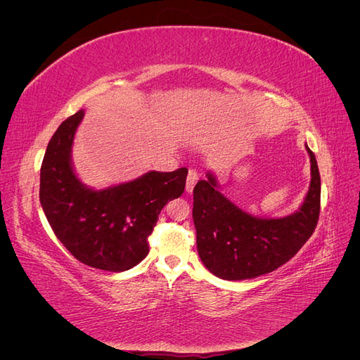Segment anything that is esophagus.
<instances>
[{
  "mask_svg": "<svg viewBox=\"0 0 360 360\" xmlns=\"http://www.w3.org/2000/svg\"><path fill=\"white\" fill-rule=\"evenodd\" d=\"M197 181H198V172L195 169H191L188 174V179H186V192H192Z\"/></svg>",
  "mask_w": 360,
  "mask_h": 360,
  "instance_id": "esophagus-1",
  "label": "esophagus"
}]
</instances>
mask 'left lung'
<instances>
[{"instance_id":"obj_1","label":"left lung","mask_w":360,"mask_h":360,"mask_svg":"<svg viewBox=\"0 0 360 360\" xmlns=\"http://www.w3.org/2000/svg\"><path fill=\"white\" fill-rule=\"evenodd\" d=\"M309 191L297 212L284 217H258L243 212L217 189L212 172L193 188L192 217L202 264L226 281L270 274L299 252L312 236L320 216L321 180L315 155Z\"/></svg>"}]
</instances>
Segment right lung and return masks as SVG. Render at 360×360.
Listing matches in <instances>:
<instances>
[{
    "instance_id": "add662e5",
    "label": "right lung",
    "mask_w": 360,
    "mask_h": 360,
    "mask_svg": "<svg viewBox=\"0 0 360 360\" xmlns=\"http://www.w3.org/2000/svg\"><path fill=\"white\" fill-rule=\"evenodd\" d=\"M84 111L70 115L52 135L40 168V204L58 240L81 263L124 271L148 254L160 210L179 198L186 168L148 171L132 181L96 191L76 177L72 146Z\"/></svg>"
}]
</instances>
